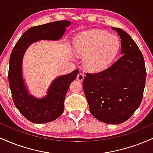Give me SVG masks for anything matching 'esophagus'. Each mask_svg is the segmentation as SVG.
I'll use <instances>...</instances> for the list:
<instances>
[{
  "label": "esophagus",
  "mask_w": 153,
  "mask_h": 153,
  "mask_svg": "<svg viewBox=\"0 0 153 153\" xmlns=\"http://www.w3.org/2000/svg\"><path fill=\"white\" fill-rule=\"evenodd\" d=\"M84 77H85V75H84L83 73H78V76H77V80H78V81H80V82H82V80H83V79H84Z\"/></svg>",
  "instance_id": "34e87169"
}]
</instances>
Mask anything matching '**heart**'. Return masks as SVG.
<instances>
[{"label":"heart","instance_id":"obj_1","mask_svg":"<svg viewBox=\"0 0 153 153\" xmlns=\"http://www.w3.org/2000/svg\"><path fill=\"white\" fill-rule=\"evenodd\" d=\"M119 39L106 31L91 30L75 38L74 50L78 55L85 57L84 66L91 72H100L111 64L118 53Z\"/></svg>","mask_w":153,"mask_h":153}]
</instances>
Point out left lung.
Segmentation results:
<instances>
[{"instance_id": "1", "label": "left lung", "mask_w": 153, "mask_h": 153, "mask_svg": "<svg viewBox=\"0 0 153 153\" xmlns=\"http://www.w3.org/2000/svg\"><path fill=\"white\" fill-rule=\"evenodd\" d=\"M112 29L120 36L122 57L100 73H86L82 85L95 118L118 124L130 118L140 106L147 73L143 55L134 40L122 29Z\"/></svg>"}]
</instances>
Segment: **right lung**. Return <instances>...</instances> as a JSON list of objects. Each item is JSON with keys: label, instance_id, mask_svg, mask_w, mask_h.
Listing matches in <instances>:
<instances>
[{"label": "right lung", "instance_id": "add662e5", "mask_svg": "<svg viewBox=\"0 0 153 153\" xmlns=\"http://www.w3.org/2000/svg\"><path fill=\"white\" fill-rule=\"evenodd\" d=\"M70 21H57L31 27L24 33L12 50L9 59L8 82L16 107L26 119L36 124L55 120L63 113L64 101L70 85L78 75L75 70L57 77L52 81L47 96L36 99L28 93L22 75L24 53L31 44L39 40H58L71 25Z\"/></svg>", "mask_w": 153, "mask_h": 153}]
</instances>
